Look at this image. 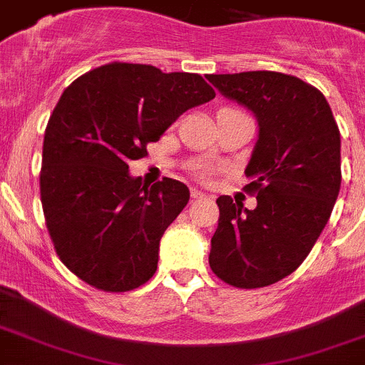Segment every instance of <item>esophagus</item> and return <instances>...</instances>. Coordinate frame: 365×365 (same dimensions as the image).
I'll use <instances>...</instances> for the list:
<instances>
[{
    "label": "esophagus",
    "instance_id": "1",
    "mask_svg": "<svg viewBox=\"0 0 365 365\" xmlns=\"http://www.w3.org/2000/svg\"><path fill=\"white\" fill-rule=\"evenodd\" d=\"M190 198L200 200V198H205V195H203L202 190H198V189H190Z\"/></svg>",
    "mask_w": 365,
    "mask_h": 365
}]
</instances>
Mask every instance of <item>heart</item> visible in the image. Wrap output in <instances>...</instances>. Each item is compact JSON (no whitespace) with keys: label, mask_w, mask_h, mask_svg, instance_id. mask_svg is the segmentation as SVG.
Here are the masks:
<instances>
[{"label":"heart","mask_w":365,"mask_h":365,"mask_svg":"<svg viewBox=\"0 0 365 365\" xmlns=\"http://www.w3.org/2000/svg\"><path fill=\"white\" fill-rule=\"evenodd\" d=\"M212 165H209V163H200V165H196L195 173L196 176H198L200 180H209L212 176Z\"/></svg>","instance_id":"heart-1"}]
</instances>
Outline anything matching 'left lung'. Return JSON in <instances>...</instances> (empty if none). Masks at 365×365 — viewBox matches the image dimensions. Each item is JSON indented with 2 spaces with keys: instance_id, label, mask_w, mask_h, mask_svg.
<instances>
[{
  "instance_id": "left-lung-1",
  "label": "left lung",
  "mask_w": 365,
  "mask_h": 365,
  "mask_svg": "<svg viewBox=\"0 0 365 365\" xmlns=\"http://www.w3.org/2000/svg\"><path fill=\"white\" fill-rule=\"evenodd\" d=\"M207 80L260 127L244 187L256 207L216 200L209 265L232 287H265L297 271L326 227L342 182L340 130L326 96L297 76L251 71Z\"/></svg>"
}]
</instances>
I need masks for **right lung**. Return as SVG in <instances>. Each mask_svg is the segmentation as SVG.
I'll return each mask as SVG.
<instances>
[{"label":"right lung","mask_w":365,"mask_h":365,"mask_svg":"<svg viewBox=\"0 0 365 365\" xmlns=\"http://www.w3.org/2000/svg\"><path fill=\"white\" fill-rule=\"evenodd\" d=\"M215 96L200 74L123 61L65 88L45 129L39 192L56 255L85 284L125 293L153 278L160 240L189 189L173 178L143 185L130 178L129 162Z\"/></svg>","instance_id":"right-lung-1"}]
</instances>
